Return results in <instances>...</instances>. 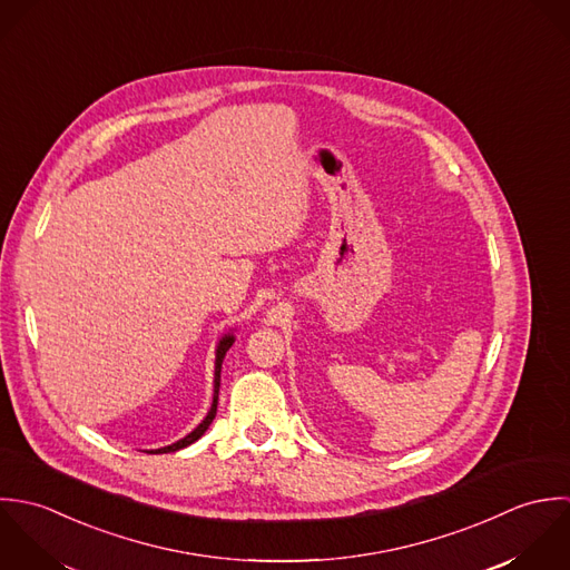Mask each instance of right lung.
I'll return each instance as SVG.
<instances>
[{
    "label": "right lung",
    "mask_w": 570,
    "mask_h": 570,
    "mask_svg": "<svg viewBox=\"0 0 570 570\" xmlns=\"http://www.w3.org/2000/svg\"><path fill=\"white\" fill-rule=\"evenodd\" d=\"M233 335L228 333L225 335L220 343H218V347H216V374H214V403H212V410H209V414L205 416V421L191 432V434H187L185 439H180V441H176L174 445H167V448H160V450H151V452H147V454H171V452H178V450H183V448H187V445H191V443H196L207 430H209V425L214 423V419H216V412H218V392H220V370H223V361H225V354H227L228 347L233 345Z\"/></svg>",
    "instance_id": "1"
}]
</instances>
